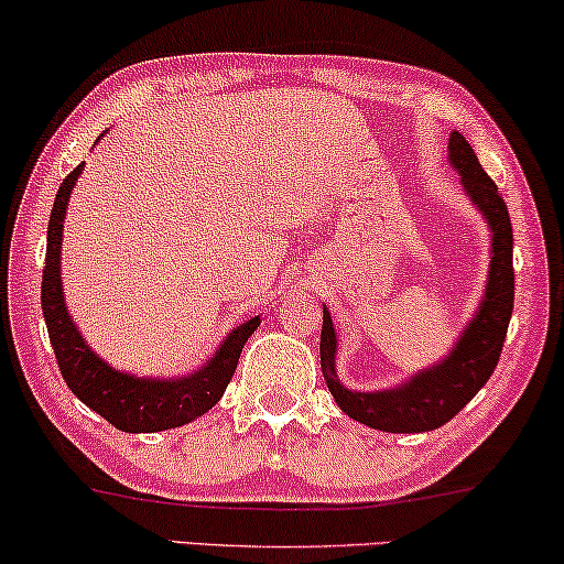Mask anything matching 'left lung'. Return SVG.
I'll use <instances>...</instances> for the list:
<instances>
[{
    "label": "left lung",
    "instance_id": "8db88e82",
    "mask_svg": "<svg viewBox=\"0 0 564 564\" xmlns=\"http://www.w3.org/2000/svg\"><path fill=\"white\" fill-rule=\"evenodd\" d=\"M449 159L462 176L467 195L480 207L492 230V261L485 300L449 357L395 390L351 392L336 377V334L330 315L323 307L321 369L330 395L354 421L365 423L369 429L390 431V434H421V431H434L452 421L490 380L500 351H503L508 321L513 311L511 215H508L496 182L485 174L473 145L462 133H452L449 138Z\"/></svg>",
    "mask_w": 564,
    "mask_h": 564
}]
</instances>
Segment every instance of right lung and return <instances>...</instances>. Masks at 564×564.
Here are the masks:
<instances>
[{
	"mask_svg": "<svg viewBox=\"0 0 564 564\" xmlns=\"http://www.w3.org/2000/svg\"><path fill=\"white\" fill-rule=\"evenodd\" d=\"M79 164L61 182L56 203L48 220V246H45V267L41 284L43 318L48 326V338L56 354L58 369L76 398L91 411L110 421L115 429L128 434H151V431L176 429L210 411L226 392L230 377L236 372L243 344L257 330L259 318L246 321L243 326L230 330L215 357L199 372L182 380H141L115 372L107 367L89 346L84 344L79 330L68 318L61 292V230L64 213L72 195L76 176L82 174Z\"/></svg>",
	"mask_w": 564,
	"mask_h": 564,
	"instance_id": "obj_1",
	"label": "right lung"
}]
</instances>
